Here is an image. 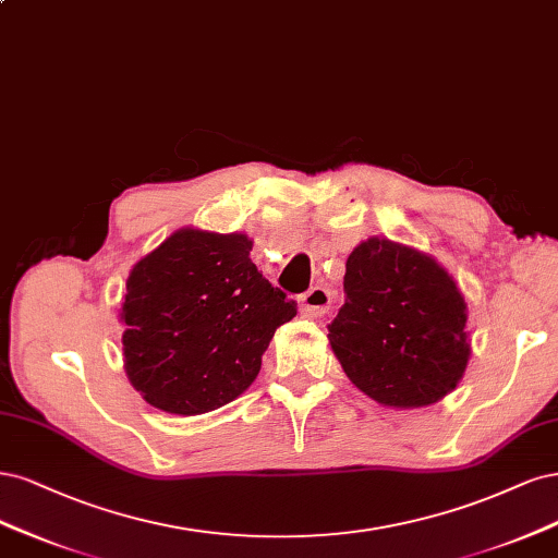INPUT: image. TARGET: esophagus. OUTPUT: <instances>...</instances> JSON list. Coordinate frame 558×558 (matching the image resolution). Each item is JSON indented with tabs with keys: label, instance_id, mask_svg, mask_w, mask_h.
Returning <instances> with one entry per match:
<instances>
[{
	"label": "esophagus",
	"instance_id": "34e87169",
	"mask_svg": "<svg viewBox=\"0 0 558 558\" xmlns=\"http://www.w3.org/2000/svg\"><path fill=\"white\" fill-rule=\"evenodd\" d=\"M299 305L305 317H322L331 308V292L327 287H311V290L301 296Z\"/></svg>",
	"mask_w": 558,
	"mask_h": 558
}]
</instances>
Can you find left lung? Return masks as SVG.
Masks as SVG:
<instances>
[{
	"mask_svg": "<svg viewBox=\"0 0 558 558\" xmlns=\"http://www.w3.org/2000/svg\"><path fill=\"white\" fill-rule=\"evenodd\" d=\"M343 290L329 343L368 399L399 410L424 408L461 383L471 359L469 305L434 257L371 236L350 253Z\"/></svg>",
	"mask_w": 558,
	"mask_h": 558,
	"instance_id": "obj_1",
	"label": "left lung"
}]
</instances>
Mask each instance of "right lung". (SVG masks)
Here are the masks:
<instances>
[{
  "instance_id": "right-lung-1",
  "label": "right lung",
  "mask_w": 558,
  "mask_h": 558,
  "mask_svg": "<svg viewBox=\"0 0 558 558\" xmlns=\"http://www.w3.org/2000/svg\"><path fill=\"white\" fill-rule=\"evenodd\" d=\"M247 233L183 227L141 257L120 301L124 373L169 415H204L255 383L296 303L250 259Z\"/></svg>"
}]
</instances>
